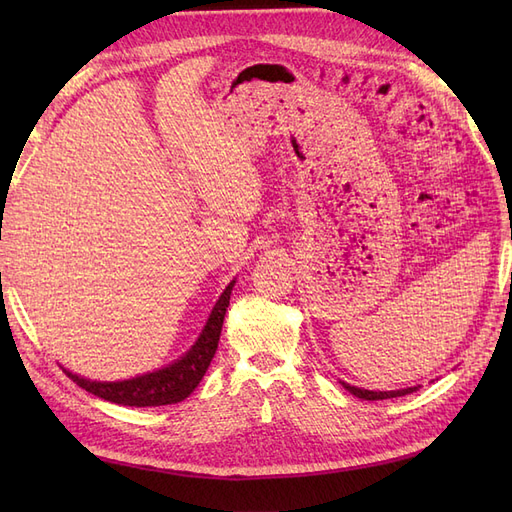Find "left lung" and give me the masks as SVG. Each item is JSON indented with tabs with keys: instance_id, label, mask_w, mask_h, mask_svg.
<instances>
[{
	"instance_id": "8db88e82",
	"label": "left lung",
	"mask_w": 512,
	"mask_h": 512,
	"mask_svg": "<svg viewBox=\"0 0 512 512\" xmlns=\"http://www.w3.org/2000/svg\"><path fill=\"white\" fill-rule=\"evenodd\" d=\"M342 384H344V389H346L348 393H352L354 397H359V399H367V401L404 397V395H408V393H412V391L418 389V386H408V389H399V391H367V389H356V386H350V384H346V382H342Z\"/></svg>"
}]
</instances>
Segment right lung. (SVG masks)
I'll return each mask as SVG.
<instances>
[{
	"mask_svg": "<svg viewBox=\"0 0 512 512\" xmlns=\"http://www.w3.org/2000/svg\"><path fill=\"white\" fill-rule=\"evenodd\" d=\"M232 286H235V280L226 286L222 297L218 299V303H215L203 333H200V337L196 339V344L185 352L181 359L170 363L168 367H162L158 371H151V374H143L130 380H119V382L87 380L64 369L66 376L72 382L79 384L87 393L121 406L149 408V406H168V404L183 401L196 389L198 382L203 380L205 371L211 365L213 354L218 350Z\"/></svg>",
	"mask_w": 512,
	"mask_h": 512,
	"instance_id": "1",
	"label": "right lung"
}]
</instances>
